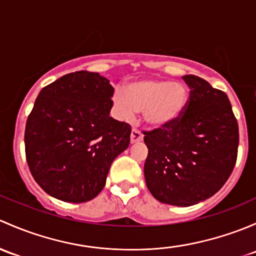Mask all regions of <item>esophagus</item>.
<instances>
[{"label": "esophagus", "instance_id": "esophagus-1", "mask_svg": "<svg viewBox=\"0 0 256 256\" xmlns=\"http://www.w3.org/2000/svg\"><path fill=\"white\" fill-rule=\"evenodd\" d=\"M143 133H142L139 129L136 128H133L132 129V134H130V142L132 143H138V142H140L142 139H143Z\"/></svg>", "mask_w": 256, "mask_h": 256}]
</instances>
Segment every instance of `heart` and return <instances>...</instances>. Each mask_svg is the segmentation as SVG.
I'll use <instances>...</instances> for the list:
<instances>
[{"mask_svg": "<svg viewBox=\"0 0 256 256\" xmlns=\"http://www.w3.org/2000/svg\"><path fill=\"white\" fill-rule=\"evenodd\" d=\"M113 110L120 120H134L143 112L144 120L154 127H162L178 120L186 108L187 90L181 82L160 78H139L128 84L126 90L113 92Z\"/></svg>", "mask_w": 256, "mask_h": 256, "instance_id": "1", "label": "heart"}]
</instances>
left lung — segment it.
I'll return each mask as SVG.
<instances>
[{
    "label": "left lung",
    "instance_id": "8db88e82",
    "mask_svg": "<svg viewBox=\"0 0 256 256\" xmlns=\"http://www.w3.org/2000/svg\"><path fill=\"white\" fill-rule=\"evenodd\" d=\"M182 78L190 88L182 114L144 132V176L158 201L187 207L210 198L226 182L238 156L239 129L226 92L198 76Z\"/></svg>",
    "mask_w": 256,
    "mask_h": 256
}]
</instances>
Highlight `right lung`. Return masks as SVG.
<instances>
[{"label": "right lung", "mask_w": 256, "mask_h": 256, "mask_svg": "<svg viewBox=\"0 0 256 256\" xmlns=\"http://www.w3.org/2000/svg\"><path fill=\"white\" fill-rule=\"evenodd\" d=\"M113 91L100 74L76 71L39 92L26 124V158L50 196L81 204L104 187L110 164L130 143V126L110 116Z\"/></svg>", "instance_id": "add662e5"}]
</instances>
